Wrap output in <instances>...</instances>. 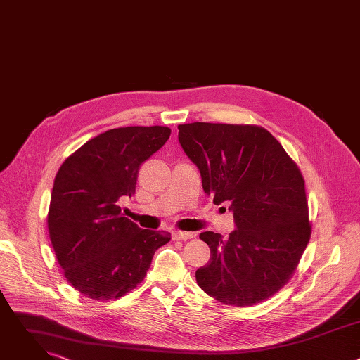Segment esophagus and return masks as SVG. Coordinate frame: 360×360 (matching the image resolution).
Instances as JSON below:
<instances>
[{
    "mask_svg": "<svg viewBox=\"0 0 360 360\" xmlns=\"http://www.w3.org/2000/svg\"><path fill=\"white\" fill-rule=\"evenodd\" d=\"M195 233L193 232H182V231H174L172 232V239L174 240H186L193 238Z\"/></svg>",
    "mask_w": 360,
    "mask_h": 360,
    "instance_id": "esophagus-1",
    "label": "esophagus"
}]
</instances>
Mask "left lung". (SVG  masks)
Returning a JSON list of instances; mask_svg holds the SVG:
<instances>
[{"label": "left lung", "mask_w": 360, "mask_h": 360, "mask_svg": "<svg viewBox=\"0 0 360 360\" xmlns=\"http://www.w3.org/2000/svg\"><path fill=\"white\" fill-rule=\"evenodd\" d=\"M179 143L198 167L203 192L226 203L235 231L202 232L210 262L195 274L199 288L239 307L269 299L293 275L309 242L304 181L271 132L255 125H178Z\"/></svg>", "instance_id": "8db88e82"}]
</instances>
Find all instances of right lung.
Masks as SVG:
<instances>
[{
    "label": "right lung",
    "instance_id": "obj_1",
    "mask_svg": "<svg viewBox=\"0 0 360 360\" xmlns=\"http://www.w3.org/2000/svg\"><path fill=\"white\" fill-rule=\"evenodd\" d=\"M167 127L114 128L85 142L57 172L48 231L67 281L95 300L136 288L171 233L141 229L121 214L138 171L169 138Z\"/></svg>",
    "mask_w": 360,
    "mask_h": 360
}]
</instances>
